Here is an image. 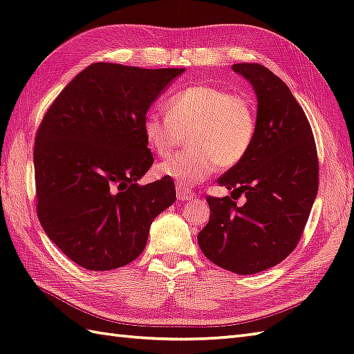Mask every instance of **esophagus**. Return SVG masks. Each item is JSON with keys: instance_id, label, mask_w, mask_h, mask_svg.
Instances as JSON below:
<instances>
[{"instance_id": "1", "label": "esophagus", "mask_w": 354, "mask_h": 354, "mask_svg": "<svg viewBox=\"0 0 354 354\" xmlns=\"http://www.w3.org/2000/svg\"><path fill=\"white\" fill-rule=\"evenodd\" d=\"M176 192H177V200L178 201H189V200H194L195 194L189 189L186 185H178L176 187Z\"/></svg>"}]
</instances>
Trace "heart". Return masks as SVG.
<instances>
[{"instance_id":"heart-1","label":"heart","mask_w":354,"mask_h":354,"mask_svg":"<svg viewBox=\"0 0 354 354\" xmlns=\"http://www.w3.org/2000/svg\"><path fill=\"white\" fill-rule=\"evenodd\" d=\"M167 115L150 112L142 120L149 147L168 156L187 136V150L159 163L158 172L186 186L201 183L214 168L228 169L242 162L254 142L257 118L243 94L209 85H194L165 103Z\"/></svg>"}]
</instances>
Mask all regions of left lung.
<instances>
[{"label":"left lung","instance_id":"1","mask_svg":"<svg viewBox=\"0 0 354 354\" xmlns=\"http://www.w3.org/2000/svg\"><path fill=\"white\" fill-rule=\"evenodd\" d=\"M257 94V131L242 162L218 183L245 194L207 196L209 223L198 245L212 263L237 274L279 264L296 248L318 191L314 135L287 84L261 64H232Z\"/></svg>","mask_w":354,"mask_h":354}]
</instances>
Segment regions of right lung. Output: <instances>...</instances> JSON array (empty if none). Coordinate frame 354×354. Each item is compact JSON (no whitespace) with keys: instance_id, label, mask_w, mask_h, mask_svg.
I'll list each match as a JSON object with an SVG mask.
<instances>
[{"instance_id":"add662e5","label":"right lung","mask_w":354,"mask_h":354,"mask_svg":"<svg viewBox=\"0 0 354 354\" xmlns=\"http://www.w3.org/2000/svg\"><path fill=\"white\" fill-rule=\"evenodd\" d=\"M185 68L94 63L67 84L34 144L37 216L48 237L88 270L132 263L174 182L138 185L153 165L142 120Z\"/></svg>"}]
</instances>
